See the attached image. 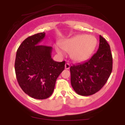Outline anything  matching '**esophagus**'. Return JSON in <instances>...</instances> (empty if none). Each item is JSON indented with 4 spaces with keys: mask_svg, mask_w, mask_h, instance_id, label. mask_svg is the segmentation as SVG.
<instances>
[{
    "mask_svg": "<svg viewBox=\"0 0 125 125\" xmlns=\"http://www.w3.org/2000/svg\"><path fill=\"white\" fill-rule=\"evenodd\" d=\"M64 67H65L66 69H69L70 67H71V65H70L69 63H66L65 65H64Z\"/></svg>",
    "mask_w": 125,
    "mask_h": 125,
    "instance_id": "1",
    "label": "esophagus"
}]
</instances>
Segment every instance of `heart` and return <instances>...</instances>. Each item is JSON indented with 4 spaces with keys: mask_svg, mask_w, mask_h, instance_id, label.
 <instances>
[{
    "mask_svg": "<svg viewBox=\"0 0 125 125\" xmlns=\"http://www.w3.org/2000/svg\"><path fill=\"white\" fill-rule=\"evenodd\" d=\"M96 44V39L93 36L80 35L64 40L61 43V46L66 52L70 53L73 61L80 62L89 58ZM56 51L59 55H64V52L59 47L56 48Z\"/></svg>",
    "mask_w": 125,
    "mask_h": 125,
    "instance_id": "obj_1",
    "label": "heart"
}]
</instances>
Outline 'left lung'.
Returning a JSON list of instances; mask_svg holds the SVG:
<instances>
[{"instance_id":"obj_1","label":"left lung","mask_w":125,"mask_h":125,"mask_svg":"<svg viewBox=\"0 0 125 125\" xmlns=\"http://www.w3.org/2000/svg\"><path fill=\"white\" fill-rule=\"evenodd\" d=\"M112 64L109 44L100 35L97 52L90 59L70 68L73 89L82 96L94 94L106 83L112 71Z\"/></svg>"}]
</instances>
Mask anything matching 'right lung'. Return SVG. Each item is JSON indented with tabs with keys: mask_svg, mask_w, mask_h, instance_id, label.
I'll list each match as a JSON object with an SVG mask.
<instances>
[{
	"mask_svg": "<svg viewBox=\"0 0 125 125\" xmlns=\"http://www.w3.org/2000/svg\"><path fill=\"white\" fill-rule=\"evenodd\" d=\"M44 37L45 33L42 32L26 39L19 47L15 59V73L20 87L36 99L51 96L65 64L64 61L53 60L51 46L40 44Z\"/></svg>",
	"mask_w": 125,
	"mask_h": 125,
	"instance_id": "obj_1",
	"label": "right lung"
}]
</instances>
